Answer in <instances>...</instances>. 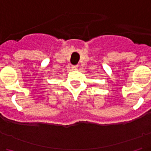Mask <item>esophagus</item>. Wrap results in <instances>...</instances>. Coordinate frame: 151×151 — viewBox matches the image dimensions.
<instances>
[{
  "label": "esophagus",
  "mask_w": 151,
  "mask_h": 151,
  "mask_svg": "<svg viewBox=\"0 0 151 151\" xmlns=\"http://www.w3.org/2000/svg\"><path fill=\"white\" fill-rule=\"evenodd\" d=\"M78 68V65H73L72 66V69L73 70H77Z\"/></svg>",
  "instance_id": "1"
}]
</instances>
